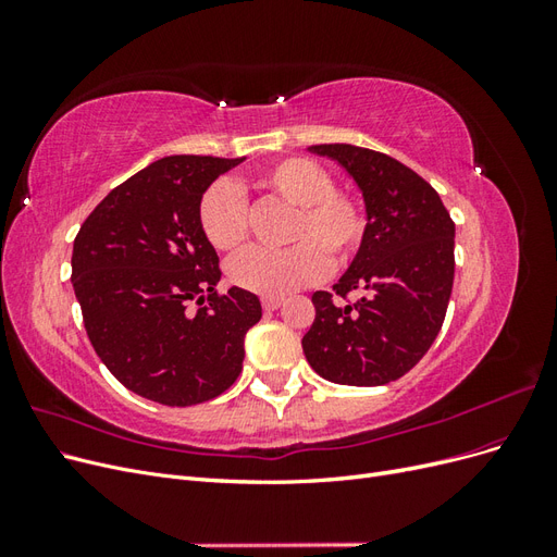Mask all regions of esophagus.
Instances as JSON below:
<instances>
[{
    "mask_svg": "<svg viewBox=\"0 0 557 557\" xmlns=\"http://www.w3.org/2000/svg\"><path fill=\"white\" fill-rule=\"evenodd\" d=\"M281 307V297H262V309L264 311H274Z\"/></svg>",
    "mask_w": 557,
    "mask_h": 557,
    "instance_id": "esophagus-1",
    "label": "esophagus"
}]
</instances>
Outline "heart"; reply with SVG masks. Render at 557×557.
Returning <instances> with one entry per match:
<instances>
[{"instance_id":"obj_1","label":"heart","mask_w":557,"mask_h":557,"mask_svg":"<svg viewBox=\"0 0 557 557\" xmlns=\"http://www.w3.org/2000/svg\"><path fill=\"white\" fill-rule=\"evenodd\" d=\"M252 185L293 207L283 250H248L234 258L227 274L244 290L281 297L323 276L325 267H342L362 246L367 215L362 201L336 190L332 176L307 158L272 162ZM199 227L215 250H239L248 239V205L237 185L218 181L199 199ZM329 262H324V258Z\"/></svg>"}]
</instances>
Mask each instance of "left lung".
I'll use <instances>...</instances> for the list:
<instances>
[{"label": "left lung", "instance_id": "left-lung-1", "mask_svg": "<svg viewBox=\"0 0 557 557\" xmlns=\"http://www.w3.org/2000/svg\"><path fill=\"white\" fill-rule=\"evenodd\" d=\"M309 150L336 160L358 183L367 232L334 293H313L315 320L301 348L332 383L385 385L420 362L444 325L455 223L432 185L399 160L350 144ZM350 292L359 299L348 302Z\"/></svg>", "mask_w": 557, "mask_h": 557}]
</instances>
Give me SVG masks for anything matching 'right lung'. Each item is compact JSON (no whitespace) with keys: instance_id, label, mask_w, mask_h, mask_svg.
<instances>
[{"instance_id":"obj_1","label":"right lung","mask_w":557,"mask_h":557,"mask_svg":"<svg viewBox=\"0 0 557 557\" xmlns=\"http://www.w3.org/2000/svg\"><path fill=\"white\" fill-rule=\"evenodd\" d=\"M244 158L170 156L113 188L81 225L72 283L95 352L127 391L164 407L225 393L260 299L221 281L199 199ZM197 306L195 312L191 307Z\"/></svg>"}]
</instances>
